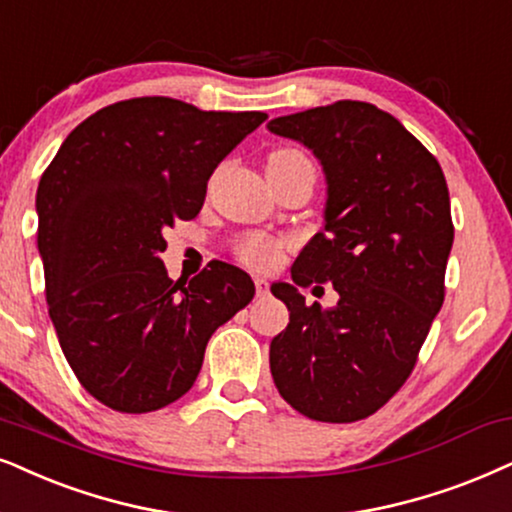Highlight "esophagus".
<instances>
[{"label": "esophagus", "mask_w": 512, "mask_h": 512, "mask_svg": "<svg viewBox=\"0 0 512 512\" xmlns=\"http://www.w3.org/2000/svg\"><path fill=\"white\" fill-rule=\"evenodd\" d=\"M255 290L257 297H267L269 295V283L264 278H255Z\"/></svg>", "instance_id": "1"}]
</instances>
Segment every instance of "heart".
<instances>
[{
	"label": "heart",
	"mask_w": 512,
	"mask_h": 512,
	"mask_svg": "<svg viewBox=\"0 0 512 512\" xmlns=\"http://www.w3.org/2000/svg\"><path fill=\"white\" fill-rule=\"evenodd\" d=\"M274 155L304 158L300 151H293V148H283V151H276ZM283 248H286V243L278 241V238L262 236V234H248L236 243V255H238V260H241L243 264H248V267H252V269L269 271V269H274L278 262H281Z\"/></svg>",
	"instance_id": "obj_1"
}]
</instances>
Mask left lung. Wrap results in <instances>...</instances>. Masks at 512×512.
<instances>
[{"instance_id":"obj_1","label":"left lung","mask_w":512,"mask_h":512,"mask_svg":"<svg viewBox=\"0 0 512 512\" xmlns=\"http://www.w3.org/2000/svg\"><path fill=\"white\" fill-rule=\"evenodd\" d=\"M267 127L312 148L328 184L326 224L290 269L293 286H271L290 312L271 340V375L302 416L354 423L406 383L442 309L449 189L435 155L373 103L335 101ZM326 280L339 304L307 308L296 286Z\"/></svg>"}]
</instances>
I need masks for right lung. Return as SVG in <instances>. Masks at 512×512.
Instances as JSON below:
<instances>
[{
  "mask_svg": "<svg viewBox=\"0 0 512 512\" xmlns=\"http://www.w3.org/2000/svg\"><path fill=\"white\" fill-rule=\"evenodd\" d=\"M267 113L200 111L167 96L101 108L58 148L37 189L49 316L84 390L158 411L196 383L212 333L255 295L243 269L167 276L165 229L203 208L208 179Z\"/></svg>",
  "mask_w": 512,
  "mask_h": 512,
  "instance_id": "obj_1",
  "label": "right lung"
}]
</instances>
